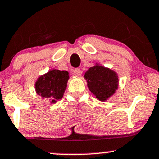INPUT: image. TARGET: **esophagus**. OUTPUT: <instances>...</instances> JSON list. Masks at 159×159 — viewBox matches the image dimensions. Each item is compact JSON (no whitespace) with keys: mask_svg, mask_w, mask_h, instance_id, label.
Listing matches in <instances>:
<instances>
[{"mask_svg":"<svg viewBox=\"0 0 159 159\" xmlns=\"http://www.w3.org/2000/svg\"><path fill=\"white\" fill-rule=\"evenodd\" d=\"M73 75L75 76H80L81 75V70L79 68H75L73 71Z\"/></svg>","mask_w":159,"mask_h":159,"instance_id":"1","label":"esophagus"}]
</instances>
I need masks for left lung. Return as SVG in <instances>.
<instances>
[{
  "label": "left lung",
  "instance_id": "left-lung-1",
  "mask_svg": "<svg viewBox=\"0 0 159 159\" xmlns=\"http://www.w3.org/2000/svg\"><path fill=\"white\" fill-rule=\"evenodd\" d=\"M88 87L99 101L105 102L118 89V78L116 72L100 65L90 68L84 74Z\"/></svg>",
  "mask_w": 159,
  "mask_h": 159
}]
</instances>
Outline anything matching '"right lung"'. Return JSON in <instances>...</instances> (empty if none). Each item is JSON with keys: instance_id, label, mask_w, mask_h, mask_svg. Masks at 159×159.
I'll return each instance as SVG.
<instances>
[{"instance_id": "right-lung-1", "label": "right lung", "mask_w": 159, "mask_h": 159, "mask_svg": "<svg viewBox=\"0 0 159 159\" xmlns=\"http://www.w3.org/2000/svg\"><path fill=\"white\" fill-rule=\"evenodd\" d=\"M69 78L66 70H51L40 77L35 83L37 94L42 98H49L51 103L61 99Z\"/></svg>"}]
</instances>
